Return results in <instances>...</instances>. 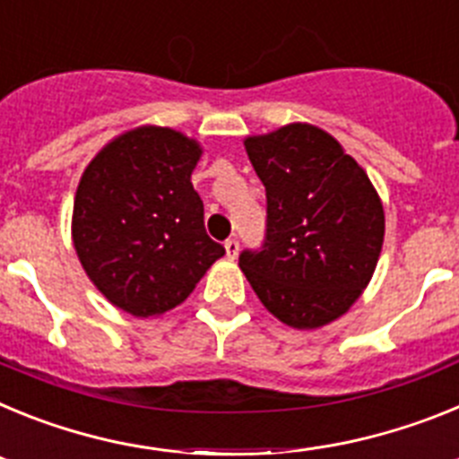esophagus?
Masks as SVG:
<instances>
[{"label":"esophagus","mask_w":459,"mask_h":459,"mask_svg":"<svg viewBox=\"0 0 459 459\" xmlns=\"http://www.w3.org/2000/svg\"><path fill=\"white\" fill-rule=\"evenodd\" d=\"M225 253H227V257L230 259H237V255H238V241L237 238H227L225 241Z\"/></svg>","instance_id":"1"}]
</instances>
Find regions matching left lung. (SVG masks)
I'll return each instance as SVG.
<instances>
[{
    "mask_svg": "<svg viewBox=\"0 0 459 459\" xmlns=\"http://www.w3.org/2000/svg\"><path fill=\"white\" fill-rule=\"evenodd\" d=\"M266 188V237L238 266L266 310L291 328H319L350 310L384 243V206L366 169L310 124L246 137Z\"/></svg>",
    "mask_w": 459,
    "mask_h": 459,
    "instance_id": "8db88e82",
    "label": "left lung"
}]
</instances>
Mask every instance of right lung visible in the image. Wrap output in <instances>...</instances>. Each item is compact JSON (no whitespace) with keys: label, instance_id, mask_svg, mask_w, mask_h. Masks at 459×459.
<instances>
[{"label":"right lung","instance_id":"1","mask_svg":"<svg viewBox=\"0 0 459 459\" xmlns=\"http://www.w3.org/2000/svg\"><path fill=\"white\" fill-rule=\"evenodd\" d=\"M202 147L184 133L140 126L105 144L80 179L73 246L112 306L153 317L188 299L218 257L190 174Z\"/></svg>","mask_w":459,"mask_h":459}]
</instances>
